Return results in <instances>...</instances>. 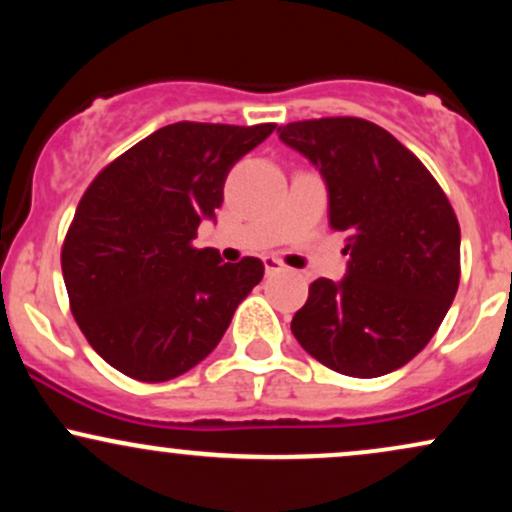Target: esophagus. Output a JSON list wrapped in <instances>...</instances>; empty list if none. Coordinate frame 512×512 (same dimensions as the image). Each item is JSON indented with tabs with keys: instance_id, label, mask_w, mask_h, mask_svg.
<instances>
[{
	"instance_id": "34e87169",
	"label": "esophagus",
	"mask_w": 512,
	"mask_h": 512,
	"mask_svg": "<svg viewBox=\"0 0 512 512\" xmlns=\"http://www.w3.org/2000/svg\"><path fill=\"white\" fill-rule=\"evenodd\" d=\"M262 262H264V269H267V274H274V272H279V269L284 267V262H281L279 257H274V255H267V257H262Z\"/></svg>"
}]
</instances>
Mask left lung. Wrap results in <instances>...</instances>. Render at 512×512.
<instances>
[{"mask_svg": "<svg viewBox=\"0 0 512 512\" xmlns=\"http://www.w3.org/2000/svg\"><path fill=\"white\" fill-rule=\"evenodd\" d=\"M325 178L330 226L346 233L342 281L317 279L291 332L322 366L378 378L419 354L460 286V223L404 144L361 117L276 129Z\"/></svg>", "mask_w": 512, "mask_h": 512, "instance_id": "left-lung-1", "label": "left lung"}]
</instances>
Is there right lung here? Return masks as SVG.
<instances>
[{"label":"right lung","instance_id":"obj_1","mask_svg":"<svg viewBox=\"0 0 512 512\" xmlns=\"http://www.w3.org/2000/svg\"><path fill=\"white\" fill-rule=\"evenodd\" d=\"M274 127L175 122L88 185L62 245L64 286L88 344L120 373L166 383L195 368L262 281L257 257L223 262L192 240L228 170Z\"/></svg>","mask_w":512,"mask_h":512}]
</instances>
